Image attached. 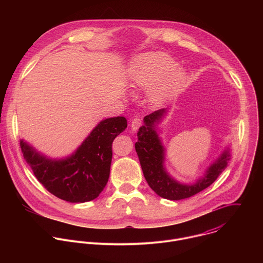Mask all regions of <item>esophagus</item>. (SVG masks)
Segmentation results:
<instances>
[{"label": "esophagus", "mask_w": 263, "mask_h": 263, "mask_svg": "<svg viewBox=\"0 0 263 263\" xmlns=\"http://www.w3.org/2000/svg\"><path fill=\"white\" fill-rule=\"evenodd\" d=\"M141 126V120L140 118H135L131 122V129L132 131H136Z\"/></svg>", "instance_id": "obj_1"}]
</instances>
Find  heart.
<instances>
[{
	"label": "heart",
	"mask_w": 263,
	"mask_h": 263,
	"mask_svg": "<svg viewBox=\"0 0 263 263\" xmlns=\"http://www.w3.org/2000/svg\"><path fill=\"white\" fill-rule=\"evenodd\" d=\"M128 80L132 88L149 89L153 101L163 102L181 90L186 81V71L166 53H146L132 61Z\"/></svg>",
	"instance_id": "1"
}]
</instances>
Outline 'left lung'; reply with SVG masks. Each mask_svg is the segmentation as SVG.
Returning a JSON list of instances; mask_svg holds the SVG:
<instances>
[{
  "mask_svg": "<svg viewBox=\"0 0 263 263\" xmlns=\"http://www.w3.org/2000/svg\"><path fill=\"white\" fill-rule=\"evenodd\" d=\"M166 114L167 109H160L144 117V125L141 126L137 132L138 140L135 143V149L148 186L159 197L178 201L191 198L210 186L227 167L231 158V149L230 146L224 147L221 154L195 183H180L167 173L164 166L165 147L159 137L157 126L164 119Z\"/></svg>",
  "mask_w": 263,
  "mask_h": 263,
  "instance_id": "obj_1",
  "label": "left lung"
}]
</instances>
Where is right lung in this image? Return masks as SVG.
Segmentation results:
<instances>
[{"instance_id":"right-lung-1","label":"right lung","mask_w":263,"mask_h":263,"mask_svg":"<svg viewBox=\"0 0 263 263\" xmlns=\"http://www.w3.org/2000/svg\"><path fill=\"white\" fill-rule=\"evenodd\" d=\"M127 128L124 117L101 121L71 155L50 158L21 139L25 160L45 189L69 203L95 200L106 186L112 159V142Z\"/></svg>"}]
</instances>
